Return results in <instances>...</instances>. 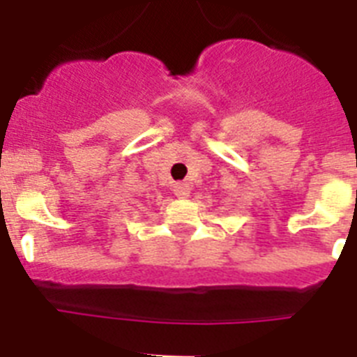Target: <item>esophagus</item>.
Returning a JSON list of instances; mask_svg holds the SVG:
<instances>
[{"label": "esophagus", "mask_w": 357, "mask_h": 357, "mask_svg": "<svg viewBox=\"0 0 357 357\" xmlns=\"http://www.w3.org/2000/svg\"><path fill=\"white\" fill-rule=\"evenodd\" d=\"M172 190L178 197H187L188 194H190V187H188V183H174Z\"/></svg>", "instance_id": "esophagus-1"}]
</instances>
